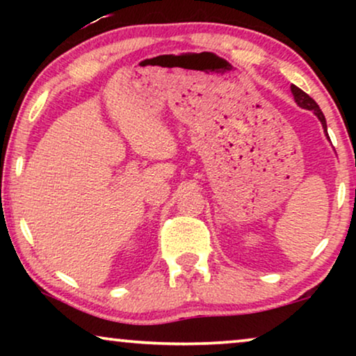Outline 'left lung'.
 Returning <instances> with one entry per match:
<instances>
[{
  "label": "left lung",
  "instance_id": "1",
  "mask_svg": "<svg viewBox=\"0 0 356 356\" xmlns=\"http://www.w3.org/2000/svg\"><path fill=\"white\" fill-rule=\"evenodd\" d=\"M291 92H293L295 102H296V104H298V105L301 106V108H306V110H313V111H314L316 116H318L321 123H323V128H324V131H325V134H327V124H325L324 113H323V111H321L319 105L316 104V102H314L313 99H311V97H309L308 94H306V92L301 90L300 87H296V86L291 84ZM327 136H329V134H327Z\"/></svg>",
  "mask_w": 356,
  "mask_h": 356
}]
</instances>
